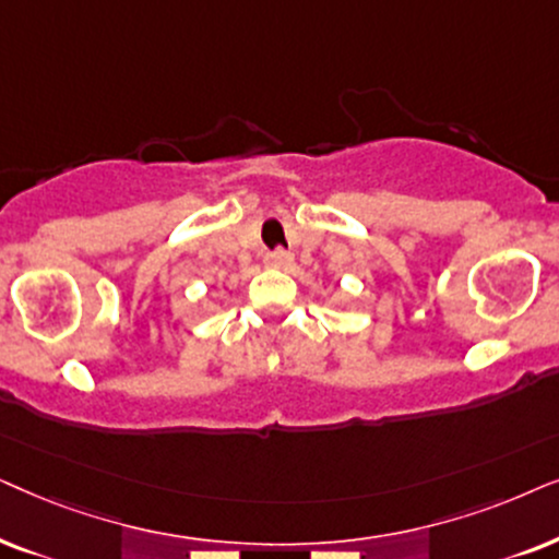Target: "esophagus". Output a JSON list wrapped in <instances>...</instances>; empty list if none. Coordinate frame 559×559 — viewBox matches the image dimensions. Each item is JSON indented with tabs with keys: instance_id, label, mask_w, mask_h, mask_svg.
<instances>
[{
	"instance_id": "1",
	"label": "esophagus",
	"mask_w": 559,
	"mask_h": 559,
	"mask_svg": "<svg viewBox=\"0 0 559 559\" xmlns=\"http://www.w3.org/2000/svg\"><path fill=\"white\" fill-rule=\"evenodd\" d=\"M292 263V252L284 248H275L271 252H265V265L267 267H286Z\"/></svg>"
}]
</instances>
